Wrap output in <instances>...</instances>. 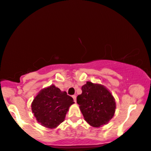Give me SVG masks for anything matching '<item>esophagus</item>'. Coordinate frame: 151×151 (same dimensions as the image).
I'll list each match as a JSON object with an SVG mask.
<instances>
[{"label": "esophagus", "instance_id": "obj_1", "mask_svg": "<svg viewBox=\"0 0 151 151\" xmlns=\"http://www.w3.org/2000/svg\"><path fill=\"white\" fill-rule=\"evenodd\" d=\"M72 98H73L74 101L76 103V101H77V96H76V95H72Z\"/></svg>", "mask_w": 151, "mask_h": 151}]
</instances>
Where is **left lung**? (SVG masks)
<instances>
[{
	"instance_id": "obj_1",
	"label": "left lung",
	"mask_w": 151,
	"mask_h": 151,
	"mask_svg": "<svg viewBox=\"0 0 151 151\" xmlns=\"http://www.w3.org/2000/svg\"><path fill=\"white\" fill-rule=\"evenodd\" d=\"M82 93L77 102L88 124L101 127L113 117L116 108L114 98L105 86L87 81L81 87Z\"/></svg>"
}]
</instances>
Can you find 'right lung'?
<instances>
[{
  "instance_id": "1",
  "label": "right lung",
  "mask_w": 151,
  "mask_h": 151,
  "mask_svg": "<svg viewBox=\"0 0 151 151\" xmlns=\"http://www.w3.org/2000/svg\"><path fill=\"white\" fill-rule=\"evenodd\" d=\"M74 103L67 92L52 85L38 93L31 107L37 122L43 126L53 129L64 121L70 106Z\"/></svg>"
}]
</instances>
